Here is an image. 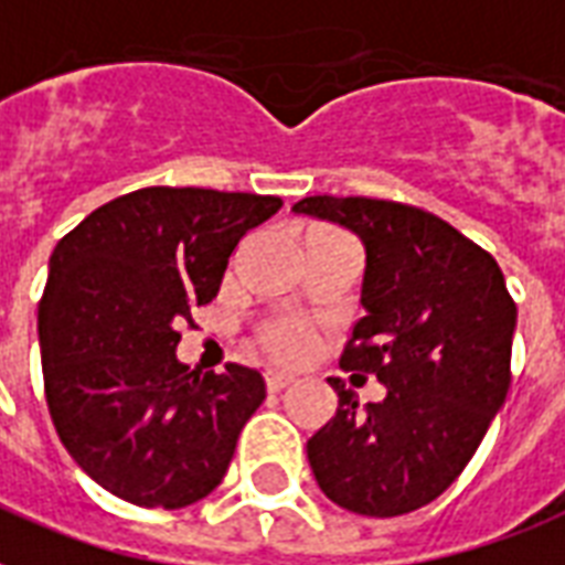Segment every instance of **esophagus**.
<instances>
[{"label":"esophagus","instance_id":"34e87169","mask_svg":"<svg viewBox=\"0 0 565 565\" xmlns=\"http://www.w3.org/2000/svg\"><path fill=\"white\" fill-rule=\"evenodd\" d=\"M290 382H292L290 373H281V370H269V373H266V387H269L273 394L284 391V387L290 385Z\"/></svg>","mask_w":565,"mask_h":565}]
</instances>
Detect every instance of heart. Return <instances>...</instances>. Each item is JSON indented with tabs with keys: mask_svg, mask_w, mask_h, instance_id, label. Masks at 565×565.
<instances>
[{
	"mask_svg": "<svg viewBox=\"0 0 565 565\" xmlns=\"http://www.w3.org/2000/svg\"><path fill=\"white\" fill-rule=\"evenodd\" d=\"M264 343L275 359L299 361L308 355V350H311V334H308L305 326H299V322L281 320V322H273V326L266 329Z\"/></svg>",
	"mask_w": 565,
	"mask_h": 565,
	"instance_id": "1",
	"label": "heart"
}]
</instances>
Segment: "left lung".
Returning a JSON list of instances; mask_svg holds the SVG:
<instances>
[{
    "instance_id": "8db88e82",
    "label": "left lung",
    "mask_w": 565,
    "mask_h": 565,
    "mask_svg": "<svg viewBox=\"0 0 565 565\" xmlns=\"http://www.w3.org/2000/svg\"><path fill=\"white\" fill-rule=\"evenodd\" d=\"M296 213L361 236L364 317L340 367L376 376L382 403L329 379L340 408L308 441L329 501L391 519L436 501L465 471L510 391L515 301L492 254L420 206L313 195Z\"/></svg>"
}]
</instances>
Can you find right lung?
Here are the masks:
<instances>
[{
	"label": "right lung",
	"mask_w": 565,
	"mask_h": 565,
	"mask_svg": "<svg viewBox=\"0 0 565 565\" xmlns=\"http://www.w3.org/2000/svg\"><path fill=\"white\" fill-rule=\"evenodd\" d=\"M281 198L148 186L85 215L50 257L38 305L46 406L82 471L120 501L180 510L222 483L266 399L243 364H180V326Z\"/></svg>",
	"instance_id": "1"
}]
</instances>
